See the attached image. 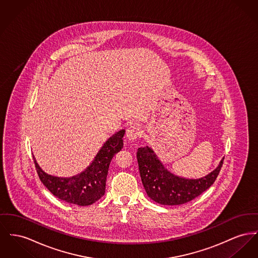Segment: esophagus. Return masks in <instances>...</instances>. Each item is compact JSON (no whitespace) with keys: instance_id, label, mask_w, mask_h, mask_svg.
<instances>
[{"instance_id":"34e87169","label":"esophagus","mask_w":258,"mask_h":258,"mask_svg":"<svg viewBox=\"0 0 258 258\" xmlns=\"http://www.w3.org/2000/svg\"><path fill=\"white\" fill-rule=\"evenodd\" d=\"M126 138L128 141L134 142L136 141L138 137L141 136V130L139 126L137 125H131L127 130H126Z\"/></svg>"}]
</instances>
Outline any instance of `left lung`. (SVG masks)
<instances>
[{
    "instance_id": "obj_1",
    "label": "left lung",
    "mask_w": 258,
    "mask_h": 258,
    "mask_svg": "<svg viewBox=\"0 0 258 258\" xmlns=\"http://www.w3.org/2000/svg\"><path fill=\"white\" fill-rule=\"evenodd\" d=\"M137 157L141 181L148 197L164 206L183 205L204 193L215 181L224 160L206 176L194 179L169 171L151 147L138 148Z\"/></svg>"
}]
</instances>
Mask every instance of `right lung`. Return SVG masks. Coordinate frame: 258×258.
<instances>
[{
  "mask_svg": "<svg viewBox=\"0 0 258 258\" xmlns=\"http://www.w3.org/2000/svg\"><path fill=\"white\" fill-rule=\"evenodd\" d=\"M124 130H121L109 137L97 152L91 165L81 173L70 177H58L47 174L34 163L38 175L52 195L69 204L86 207L92 205L105 193L106 177L113 157L122 148Z\"/></svg>",
  "mask_w": 258,
  "mask_h": 258,
  "instance_id": "right-lung-1",
  "label": "right lung"
}]
</instances>
